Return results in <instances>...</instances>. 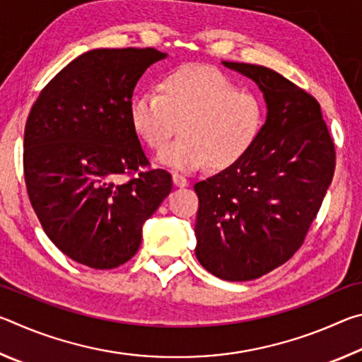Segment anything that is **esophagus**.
I'll use <instances>...</instances> for the list:
<instances>
[{
	"mask_svg": "<svg viewBox=\"0 0 362 362\" xmlns=\"http://www.w3.org/2000/svg\"><path fill=\"white\" fill-rule=\"evenodd\" d=\"M173 182H174L175 187H180V188L188 185V179H187V177L182 175V174H177V173L173 175Z\"/></svg>",
	"mask_w": 362,
	"mask_h": 362,
	"instance_id": "obj_1",
	"label": "esophagus"
}]
</instances>
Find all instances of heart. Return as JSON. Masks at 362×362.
I'll use <instances>...</instances> for the list:
<instances>
[{
	"mask_svg": "<svg viewBox=\"0 0 362 362\" xmlns=\"http://www.w3.org/2000/svg\"><path fill=\"white\" fill-rule=\"evenodd\" d=\"M129 118L151 150H161L180 124L182 137L159 153L158 161L192 173L207 163L225 169L240 161L260 136L265 105L216 66L183 65L159 79L158 95H134Z\"/></svg>",
	"mask_w": 362,
	"mask_h": 362,
	"instance_id": "b5f03b06",
	"label": "heart"
}]
</instances>
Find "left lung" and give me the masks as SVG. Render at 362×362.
<instances>
[{"label": "left lung", "mask_w": 362, "mask_h": 362, "mask_svg": "<svg viewBox=\"0 0 362 362\" xmlns=\"http://www.w3.org/2000/svg\"><path fill=\"white\" fill-rule=\"evenodd\" d=\"M222 64L259 86L268 113L240 161L194 185V254L214 276L250 281L303 244L332 182L335 146L313 95L267 66Z\"/></svg>", "instance_id": "1"}]
</instances>
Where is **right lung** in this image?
<instances>
[{"instance_id": "1", "label": "right lung", "mask_w": 362, "mask_h": 362, "mask_svg": "<svg viewBox=\"0 0 362 362\" xmlns=\"http://www.w3.org/2000/svg\"><path fill=\"white\" fill-rule=\"evenodd\" d=\"M166 57L153 47L84 52L30 110L23 137L30 203L49 240L81 265L110 269L132 259L145 220L173 189L164 169L139 170L150 163L129 118L140 76Z\"/></svg>"}]
</instances>
